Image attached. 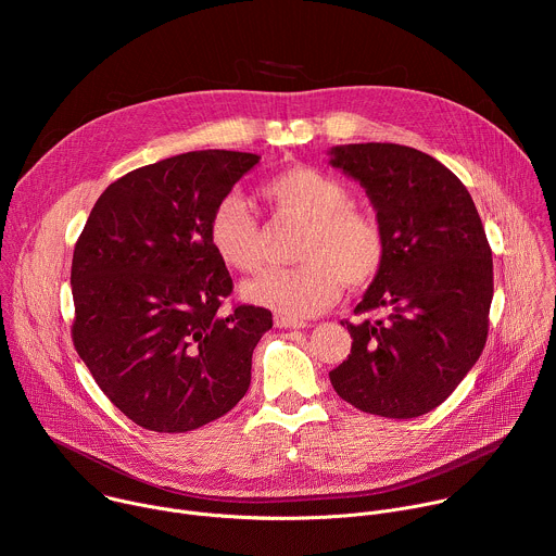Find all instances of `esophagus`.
I'll list each match as a JSON object with an SVG mask.
<instances>
[{"mask_svg": "<svg viewBox=\"0 0 556 556\" xmlns=\"http://www.w3.org/2000/svg\"><path fill=\"white\" fill-rule=\"evenodd\" d=\"M275 326L277 328L301 330V328H305V321L303 319H294V316H288V314H275Z\"/></svg>", "mask_w": 556, "mask_h": 556, "instance_id": "1", "label": "esophagus"}]
</instances>
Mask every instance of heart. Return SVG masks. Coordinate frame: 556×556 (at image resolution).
<instances>
[{"instance_id":"b5f03b06","label":"heart","mask_w":556,"mask_h":556,"mask_svg":"<svg viewBox=\"0 0 556 556\" xmlns=\"http://www.w3.org/2000/svg\"><path fill=\"white\" fill-rule=\"evenodd\" d=\"M279 217L307 224L294 268L273 270L244 283L242 294L257 305L288 316H312L330 307L350 288L376 279L384 262L380 219L352 206V189L314 167H290L275 174L262 189ZM208 242L232 270L257 273L264 262L262 226L240 193H226L208 217Z\"/></svg>"}]
</instances>
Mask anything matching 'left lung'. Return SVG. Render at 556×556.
<instances>
[{"label": "left lung", "instance_id": "1", "mask_svg": "<svg viewBox=\"0 0 556 556\" xmlns=\"http://www.w3.org/2000/svg\"><path fill=\"white\" fill-rule=\"evenodd\" d=\"M332 167L358 180L384 230V262L354 314L341 321L352 352L330 371L356 409L418 418L442 405L478 363L493 301V257L462 180L429 153L393 142L343 144Z\"/></svg>", "mask_w": 556, "mask_h": 556}]
</instances>
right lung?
<instances>
[{"instance_id":"add662e5","label":"right lung","mask_w":556,"mask_h":556,"mask_svg":"<svg viewBox=\"0 0 556 556\" xmlns=\"http://www.w3.org/2000/svg\"><path fill=\"white\" fill-rule=\"evenodd\" d=\"M260 155L189 151L97 200L72 257V343L101 391L157 433L200 429L244 399L266 307L222 312L232 279L208 242L215 204Z\"/></svg>"}]
</instances>
